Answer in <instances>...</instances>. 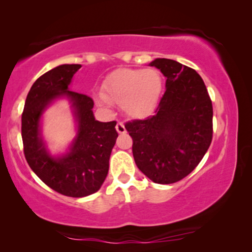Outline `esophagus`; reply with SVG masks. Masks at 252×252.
Segmentation results:
<instances>
[{
	"label": "esophagus",
	"mask_w": 252,
	"mask_h": 252,
	"mask_svg": "<svg viewBox=\"0 0 252 252\" xmlns=\"http://www.w3.org/2000/svg\"><path fill=\"white\" fill-rule=\"evenodd\" d=\"M116 129H117V132H118L119 134H125V133H126L125 125H124L123 123H117V125H116Z\"/></svg>",
	"instance_id": "1"
}]
</instances>
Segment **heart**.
<instances>
[{
	"instance_id": "obj_1",
	"label": "heart",
	"mask_w": 252,
	"mask_h": 252,
	"mask_svg": "<svg viewBox=\"0 0 252 252\" xmlns=\"http://www.w3.org/2000/svg\"><path fill=\"white\" fill-rule=\"evenodd\" d=\"M163 79L153 68H123L110 75L103 85V95L98 96L101 104L109 102L122 105L130 118L143 119L155 111L159 101Z\"/></svg>"
}]
</instances>
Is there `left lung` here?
Segmentation results:
<instances>
[{"mask_svg": "<svg viewBox=\"0 0 252 252\" xmlns=\"http://www.w3.org/2000/svg\"><path fill=\"white\" fill-rule=\"evenodd\" d=\"M166 78L155 115L127 123L136 166L151 181L174 184L190 173L212 141V102L197 72L177 61L149 64Z\"/></svg>", "mask_w": 252, "mask_h": 252, "instance_id": "1", "label": "left lung"}]
</instances>
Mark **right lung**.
<instances>
[{"label": "right lung", "instance_id": "obj_1", "mask_svg": "<svg viewBox=\"0 0 252 252\" xmlns=\"http://www.w3.org/2000/svg\"><path fill=\"white\" fill-rule=\"evenodd\" d=\"M80 67V64H63L41 75L27 94L22 116L24 154L30 167L48 187L70 197H85L101 188L118 137L116 122L96 120L94 101L68 89ZM60 98L70 102L77 134L66 153L54 157L47 150L40 127L44 111Z\"/></svg>", "mask_w": 252, "mask_h": 252}]
</instances>
